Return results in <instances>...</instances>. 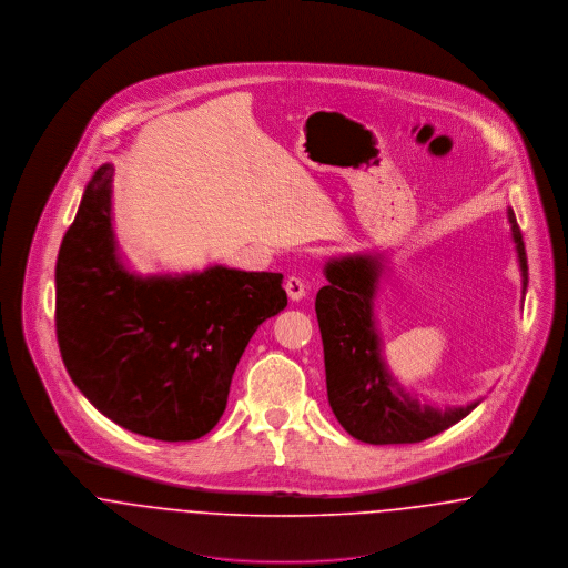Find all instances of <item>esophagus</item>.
<instances>
[{
	"label": "esophagus",
	"mask_w": 568,
	"mask_h": 568,
	"mask_svg": "<svg viewBox=\"0 0 568 568\" xmlns=\"http://www.w3.org/2000/svg\"><path fill=\"white\" fill-rule=\"evenodd\" d=\"M285 292H287V296H290L292 301H303L305 294H307V285H305L303 278L290 276V278L285 281Z\"/></svg>",
	"instance_id": "obj_1"
}]
</instances>
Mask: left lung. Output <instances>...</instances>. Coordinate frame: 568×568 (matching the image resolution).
Returning a JSON list of instances; mask_svg holds the SVG:
<instances>
[{
	"instance_id": "1",
	"label": "left lung",
	"mask_w": 568,
	"mask_h": 568,
	"mask_svg": "<svg viewBox=\"0 0 568 568\" xmlns=\"http://www.w3.org/2000/svg\"><path fill=\"white\" fill-rule=\"evenodd\" d=\"M516 246L523 296L527 292V254L516 215L507 209ZM383 253L328 258L326 285L315 296V314L324 346L328 405L339 425L366 444H414L438 436L466 418L477 405L438 407L412 396L389 373L381 355L375 315Z\"/></svg>"
}]
</instances>
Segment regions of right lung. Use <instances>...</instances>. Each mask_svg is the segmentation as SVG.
Instances as JSON below:
<instances>
[{
    "label": "right lung",
    "mask_w": 568,
    "mask_h": 568,
    "mask_svg": "<svg viewBox=\"0 0 568 568\" xmlns=\"http://www.w3.org/2000/svg\"><path fill=\"white\" fill-rule=\"evenodd\" d=\"M113 165L82 193L57 261V337L64 368L115 425L190 442L222 418L233 373L258 324L287 307L278 272L211 265L130 272L113 231Z\"/></svg>",
    "instance_id": "add662e5"
}]
</instances>
